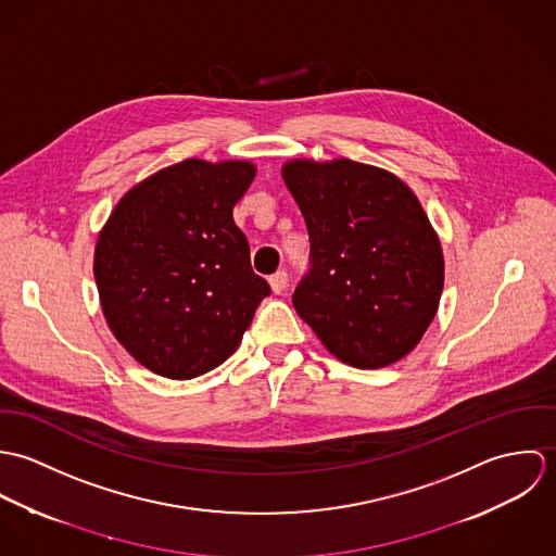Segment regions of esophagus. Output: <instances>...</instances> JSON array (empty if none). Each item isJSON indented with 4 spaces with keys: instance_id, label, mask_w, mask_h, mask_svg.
Wrapping results in <instances>:
<instances>
[{
    "instance_id": "obj_1",
    "label": "esophagus",
    "mask_w": 556,
    "mask_h": 556,
    "mask_svg": "<svg viewBox=\"0 0 556 556\" xmlns=\"http://www.w3.org/2000/svg\"><path fill=\"white\" fill-rule=\"evenodd\" d=\"M269 285H271V291H274L276 295L285 293V289H287V285H289V274H287L285 269L276 271L274 276H269Z\"/></svg>"
}]
</instances>
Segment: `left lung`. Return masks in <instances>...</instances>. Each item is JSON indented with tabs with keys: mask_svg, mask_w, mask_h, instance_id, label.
<instances>
[{
	"mask_svg": "<svg viewBox=\"0 0 556 556\" xmlns=\"http://www.w3.org/2000/svg\"><path fill=\"white\" fill-rule=\"evenodd\" d=\"M311 238L293 306L340 362L383 368L417 346L443 291V252L396 175L340 159L282 168Z\"/></svg>",
	"mask_w": 556,
	"mask_h": 556,
	"instance_id": "obj_1",
	"label": "left lung"
}]
</instances>
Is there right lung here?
Returning a JSON list of instances; mask_svg holds the SVG:
<instances>
[{"instance_id":"obj_1","label":"right lung","mask_w":556,"mask_h":556,"mask_svg":"<svg viewBox=\"0 0 556 556\" xmlns=\"http://www.w3.org/2000/svg\"><path fill=\"white\" fill-rule=\"evenodd\" d=\"M252 179L254 166L241 160L177 162L126 192L98 238L93 276L106 323L160 377L220 366L271 293L233 220Z\"/></svg>"}]
</instances>
